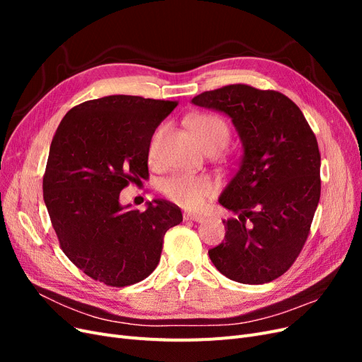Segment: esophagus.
Segmentation results:
<instances>
[{
	"label": "esophagus",
	"mask_w": 362,
	"mask_h": 362,
	"mask_svg": "<svg viewBox=\"0 0 362 362\" xmlns=\"http://www.w3.org/2000/svg\"><path fill=\"white\" fill-rule=\"evenodd\" d=\"M184 221H192V222H196V223H202L205 221V217L187 213V214H184Z\"/></svg>",
	"instance_id": "esophagus-1"
}]
</instances>
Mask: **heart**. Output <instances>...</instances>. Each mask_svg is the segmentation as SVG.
<instances>
[{
	"instance_id": "1",
	"label": "heart",
	"mask_w": 362,
	"mask_h": 362,
	"mask_svg": "<svg viewBox=\"0 0 362 362\" xmlns=\"http://www.w3.org/2000/svg\"><path fill=\"white\" fill-rule=\"evenodd\" d=\"M193 136L205 149H222L229 139V129L225 120L216 115H194L189 120ZM154 151V141L151 145V154ZM163 192L168 198L187 210H199L214 192V184L202 175H173L163 185Z\"/></svg>"
}]
</instances>
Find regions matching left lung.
Instances as JSON below:
<instances>
[{"label":"left lung","instance_id":"8db88e82","mask_svg":"<svg viewBox=\"0 0 362 362\" xmlns=\"http://www.w3.org/2000/svg\"><path fill=\"white\" fill-rule=\"evenodd\" d=\"M192 104L226 115L243 154L218 204L237 214L223 221V242L208 250L216 269L242 284L279 278L298 258L320 199V152L290 98L231 84Z\"/></svg>","mask_w":362,"mask_h":362}]
</instances>
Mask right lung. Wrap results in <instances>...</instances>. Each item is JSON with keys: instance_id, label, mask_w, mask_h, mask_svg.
Instances as JSON below:
<instances>
[{"instance_id": "obj_1", "label": "right lung", "mask_w": 362, "mask_h": 362, "mask_svg": "<svg viewBox=\"0 0 362 362\" xmlns=\"http://www.w3.org/2000/svg\"><path fill=\"white\" fill-rule=\"evenodd\" d=\"M175 101L110 95L66 113L51 141L43 201L60 246L87 276L112 287L131 286L156 270L169 228L181 210L154 199L146 210L120 205L128 182L148 180L156 128Z\"/></svg>"}]
</instances>
